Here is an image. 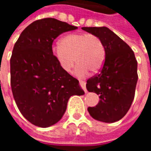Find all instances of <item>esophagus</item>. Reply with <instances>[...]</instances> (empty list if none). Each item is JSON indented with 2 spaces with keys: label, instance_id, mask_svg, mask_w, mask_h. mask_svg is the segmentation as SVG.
I'll use <instances>...</instances> for the list:
<instances>
[{
  "label": "esophagus",
  "instance_id": "34e87169",
  "mask_svg": "<svg viewBox=\"0 0 151 151\" xmlns=\"http://www.w3.org/2000/svg\"><path fill=\"white\" fill-rule=\"evenodd\" d=\"M79 82H80V85H81V86H82V88L84 90L85 93H87V90H86V82L85 81H83V80H80Z\"/></svg>",
  "mask_w": 151,
  "mask_h": 151
}]
</instances>
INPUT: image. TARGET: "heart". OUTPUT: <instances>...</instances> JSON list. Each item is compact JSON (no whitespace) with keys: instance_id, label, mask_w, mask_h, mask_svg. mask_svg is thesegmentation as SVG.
I'll list each match as a JSON object with an SVG mask.
<instances>
[{"instance_id":"heart-1","label":"heart","mask_w":151,"mask_h":151,"mask_svg":"<svg viewBox=\"0 0 151 151\" xmlns=\"http://www.w3.org/2000/svg\"><path fill=\"white\" fill-rule=\"evenodd\" d=\"M52 54L65 72H69L75 61V75L84 77L90 70L98 72L106 56L104 44L101 39L93 34L73 33L60 40V45L52 47Z\"/></svg>"}]
</instances>
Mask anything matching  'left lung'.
Segmentation results:
<instances>
[{"mask_svg": "<svg viewBox=\"0 0 151 151\" xmlns=\"http://www.w3.org/2000/svg\"><path fill=\"white\" fill-rule=\"evenodd\" d=\"M82 29L100 38L106 50L104 64L99 73L86 82L87 91L99 95L100 100L87 110L95 120L113 123L125 116L134 99L138 78L134 52L106 27Z\"/></svg>", "mask_w": 151, "mask_h": 151, "instance_id": "left-lung-1", "label": "left lung"}]
</instances>
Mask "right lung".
I'll use <instances>...</instances> for the list:
<instances>
[{"mask_svg": "<svg viewBox=\"0 0 151 151\" xmlns=\"http://www.w3.org/2000/svg\"><path fill=\"white\" fill-rule=\"evenodd\" d=\"M77 27L56 18L32 22L20 35L10 59L14 98L22 116L47 128L62 118L72 95H82L78 80L63 71L52 54L53 40Z\"/></svg>", "mask_w": 151, "mask_h": 151, "instance_id": "add662e5", "label": "right lung"}]
</instances>
